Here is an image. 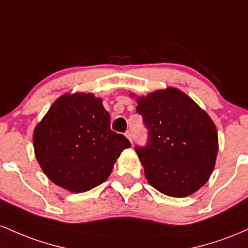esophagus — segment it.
Listing matches in <instances>:
<instances>
[{
    "label": "esophagus",
    "instance_id": "esophagus-1",
    "mask_svg": "<svg viewBox=\"0 0 248 248\" xmlns=\"http://www.w3.org/2000/svg\"><path fill=\"white\" fill-rule=\"evenodd\" d=\"M125 136H126V138L129 139V140L131 141V143H132V133L130 132V131H127L126 133H125Z\"/></svg>",
    "mask_w": 248,
    "mask_h": 248
}]
</instances>
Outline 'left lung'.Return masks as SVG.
Masks as SVG:
<instances>
[{
    "instance_id": "1",
    "label": "left lung",
    "mask_w": 248,
    "mask_h": 248,
    "mask_svg": "<svg viewBox=\"0 0 248 248\" xmlns=\"http://www.w3.org/2000/svg\"><path fill=\"white\" fill-rule=\"evenodd\" d=\"M137 112L147 129L136 146L145 177L155 190L183 198L206 184L218 155V132L210 116L176 88L138 97Z\"/></svg>"
}]
</instances>
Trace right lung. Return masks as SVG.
I'll return each instance as SVG.
<instances>
[{
  "instance_id": "obj_1",
  "label": "right lung",
  "mask_w": 248,
  "mask_h": 248,
  "mask_svg": "<svg viewBox=\"0 0 248 248\" xmlns=\"http://www.w3.org/2000/svg\"><path fill=\"white\" fill-rule=\"evenodd\" d=\"M35 155L46 177L70 192H85L108 179L124 149L125 136L110 129V115L93 93H64L32 136Z\"/></svg>"
}]
</instances>
